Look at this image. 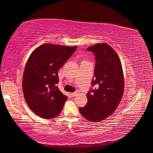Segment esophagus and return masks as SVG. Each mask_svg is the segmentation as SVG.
I'll return each instance as SVG.
<instances>
[{
    "mask_svg": "<svg viewBox=\"0 0 153 153\" xmlns=\"http://www.w3.org/2000/svg\"><path fill=\"white\" fill-rule=\"evenodd\" d=\"M77 94V92H74L71 93V97H76V96Z\"/></svg>",
    "mask_w": 153,
    "mask_h": 153,
    "instance_id": "1",
    "label": "esophagus"
}]
</instances>
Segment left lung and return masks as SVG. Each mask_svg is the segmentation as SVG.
I'll return each mask as SVG.
<instances>
[{
    "mask_svg": "<svg viewBox=\"0 0 153 153\" xmlns=\"http://www.w3.org/2000/svg\"><path fill=\"white\" fill-rule=\"evenodd\" d=\"M94 54V79L87 93L88 102L79 107L80 113L90 121H100L114 113L122 98L124 77L117 54L106 43H98L87 48Z\"/></svg>",
    "mask_w": 153,
    "mask_h": 153,
    "instance_id": "1",
    "label": "left lung"
}]
</instances>
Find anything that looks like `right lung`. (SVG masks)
Here are the masks:
<instances>
[{
    "label": "right lung",
    "instance_id": "right-lung-1",
    "mask_svg": "<svg viewBox=\"0 0 153 153\" xmlns=\"http://www.w3.org/2000/svg\"><path fill=\"white\" fill-rule=\"evenodd\" d=\"M77 46L45 44L31 54L23 76V92L27 105L43 119H53L63 109L67 97L56 84L58 71Z\"/></svg>",
    "mask_w": 153,
    "mask_h": 153
}]
</instances>
